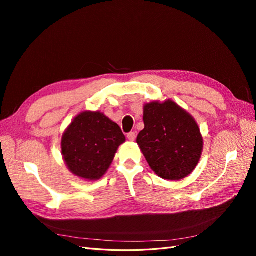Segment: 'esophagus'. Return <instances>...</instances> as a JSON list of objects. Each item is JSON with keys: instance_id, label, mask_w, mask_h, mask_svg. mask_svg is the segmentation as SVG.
I'll use <instances>...</instances> for the list:
<instances>
[{"instance_id": "34e87169", "label": "esophagus", "mask_w": 256, "mask_h": 256, "mask_svg": "<svg viewBox=\"0 0 256 256\" xmlns=\"http://www.w3.org/2000/svg\"><path fill=\"white\" fill-rule=\"evenodd\" d=\"M127 138H129V141H134L136 138V132H132V131H131V132H129L127 134Z\"/></svg>"}]
</instances>
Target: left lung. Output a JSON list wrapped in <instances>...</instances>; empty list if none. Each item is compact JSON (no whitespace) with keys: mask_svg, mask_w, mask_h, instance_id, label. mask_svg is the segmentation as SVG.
Here are the masks:
<instances>
[{"mask_svg":"<svg viewBox=\"0 0 256 256\" xmlns=\"http://www.w3.org/2000/svg\"><path fill=\"white\" fill-rule=\"evenodd\" d=\"M136 143L152 171L168 180L188 176L198 164L203 138L192 116L172 100L144 106Z\"/></svg>","mask_w":256,"mask_h":256,"instance_id":"left-lung-1","label":"left lung"}]
</instances>
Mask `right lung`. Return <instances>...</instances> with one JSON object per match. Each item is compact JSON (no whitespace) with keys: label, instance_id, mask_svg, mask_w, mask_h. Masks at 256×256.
Returning <instances> with one entry per match:
<instances>
[{"label":"right lung","instance_id":"obj_1","mask_svg":"<svg viewBox=\"0 0 256 256\" xmlns=\"http://www.w3.org/2000/svg\"><path fill=\"white\" fill-rule=\"evenodd\" d=\"M125 136L118 124L100 112H83L62 138V152L68 168L81 178L99 180L109 168Z\"/></svg>","mask_w":256,"mask_h":256}]
</instances>
